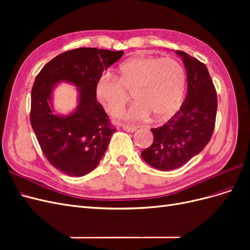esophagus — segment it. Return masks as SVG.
I'll return each mask as SVG.
<instances>
[{
	"label": "esophagus",
	"mask_w": 250,
	"mask_h": 250,
	"mask_svg": "<svg viewBox=\"0 0 250 250\" xmlns=\"http://www.w3.org/2000/svg\"><path fill=\"white\" fill-rule=\"evenodd\" d=\"M122 128L125 131H128V132H134L138 129L135 126H129V125H122Z\"/></svg>",
	"instance_id": "obj_1"
}]
</instances>
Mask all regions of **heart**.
Returning a JSON list of instances; mask_svg holds the SVG:
<instances>
[{"label": "heart", "instance_id": "obj_1", "mask_svg": "<svg viewBox=\"0 0 250 250\" xmlns=\"http://www.w3.org/2000/svg\"><path fill=\"white\" fill-rule=\"evenodd\" d=\"M186 87V74L177 60L166 57L137 56L127 59L117 70L116 79L102 75L95 94L111 116L117 117L130 97L135 101L124 113L127 121L171 117L179 108Z\"/></svg>", "mask_w": 250, "mask_h": 250}]
</instances>
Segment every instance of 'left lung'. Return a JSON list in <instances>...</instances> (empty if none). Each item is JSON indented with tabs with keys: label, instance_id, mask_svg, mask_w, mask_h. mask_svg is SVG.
Returning <instances> with one entry per match:
<instances>
[{
	"label": "left lung",
	"instance_id": "8db88e82",
	"mask_svg": "<svg viewBox=\"0 0 250 250\" xmlns=\"http://www.w3.org/2000/svg\"><path fill=\"white\" fill-rule=\"evenodd\" d=\"M187 71L188 94L179 110L163 126L152 128L153 143L141 153L151 167L171 171L183 167L207 146L213 134L217 94L204 63L175 51Z\"/></svg>",
	"mask_w": 250,
	"mask_h": 250
}]
</instances>
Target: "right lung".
I'll list each match as a JSON object with an SVG mask.
<instances>
[{
    "label": "right lung",
    "instance_id": "obj_1",
    "mask_svg": "<svg viewBox=\"0 0 250 250\" xmlns=\"http://www.w3.org/2000/svg\"><path fill=\"white\" fill-rule=\"evenodd\" d=\"M123 51L79 48L62 53L37 75L31 92L30 122L49 163L70 176L81 177L99 165L116 128L97 101L95 87L104 70ZM78 88V106L67 115L52 107V92L59 83Z\"/></svg>",
    "mask_w": 250,
    "mask_h": 250
}]
</instances>
